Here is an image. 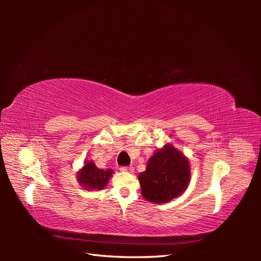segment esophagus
<instances>
[{
	"mask_svg": "<svg viewBox=\"0 0 261 261\" xmlns=\"http://www.w3.org/2000/svg\"><path fill=\"white\" fill-rule=\"evenodd\" d=\"M122 172H126V173H133L134 172V168L133 167H121L120 169Z\"/></svg>",
	"mask_w": 261,
	"mask_h": 261,
	"instance_id": "obj_1",
	"label": "esophagus"
}]
</instances>
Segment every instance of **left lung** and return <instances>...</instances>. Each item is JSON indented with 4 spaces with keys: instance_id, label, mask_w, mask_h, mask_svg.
I'll use <instances>...</instances> for the list:
<instances>
[{
    "instance_id": "obj_1",
    "label": "left lung",
    "mask_w": 261,
    "mask_h": 261,
    "mask_svg": "<svg viewBox=\"0 0 261 261\" xmlns=\"http://www.w3.org/2000/svg\"><path fill=\"white\" fill-rule=\"evenodd\" d=\"M138 179L144 198L155 203L169 202L187 188L191 179L189 162L179 150L168 144L150 158Z\"/></svg>"
}]
</instances>
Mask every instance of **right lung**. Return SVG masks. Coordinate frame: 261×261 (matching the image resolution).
Here are the masks:
<instances>
[{
    "label": "right lung",
    "instance_id": "obj_1",
    "mask_svg": "<svg viewBox=\"0 0 261 261\" xmlns=\"http://www.w3.org/2000/svg\"><path fill=\"white\" fill-rule=\"evenodd\" d=\"M112 174V170H100L92 161H86L83 169L77 173V180L85 189L99 191L107 186Z\"/></svg>",
    "mask_w": 261,
    "mask_h": 261
}]
</instances>
